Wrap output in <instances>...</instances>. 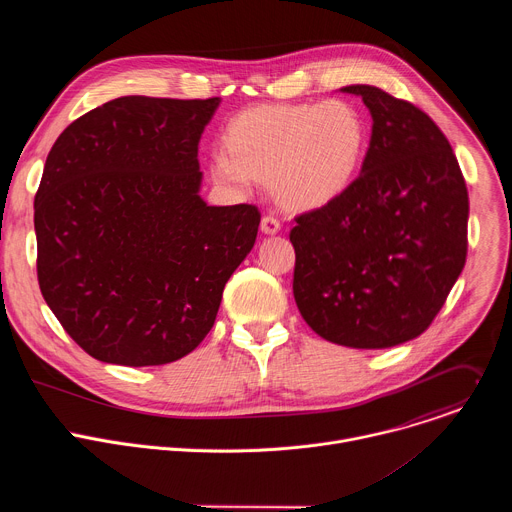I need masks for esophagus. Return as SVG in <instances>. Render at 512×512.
Returning <instances> with one entry per match:
<instances>
[{"mask_svg": "<svg viewBox=\"0 0 512 512\" xmlns=\"http://www.w3.org/2000/svg\"><path fill=\"white\" fill-rule=\"evenodd\" d=\"M261 231H263L265 235H275V233L279 231V221H277V216H273V214H265V216L261 218Z\"/></svg>", "mask_w": 512, "mask_h": 512, "instance_id": "34e87169", "label": "esophagus"}]
</instances>
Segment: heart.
<instances>
[{"label": "heart", "mask_w": 512, "mask_h": 512, "mask_svg": "<svg viewBox=\"0 0 512 512\" xmlns=\"http://www.w3.org/2000/svg\"><path fill=\"white\" fill-rule=\"evenodd\" d=\"M225 152L210 156L214 182L247 188L271 180L275 198L296 210L324 206L354 180L367 150V125L344 101L257 105L223 131Z\"/></svg>", "instance_id": "heart-1"}]
</instances>
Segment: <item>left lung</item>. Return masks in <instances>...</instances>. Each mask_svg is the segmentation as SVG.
<instances>
[{
	"instance_id": "1",
	"label": "left lung",
	"mask_w": 512,
	"mask_h": 512,
	"mask_svg": "<svg viewBox=\"0 0 512 512\" xmlns=\"http://www.w3.org/2000/svg\"><path fill=\"white\" fill-rule=\"evenodd\" d=\"M362 97L373 133L358 178L296 216L294 298L306 324L350 348L417 338L446 304L468 251V190L442 129L379 87Z\"/></svg>"
}]
</instances>
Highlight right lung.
I'll use <instances>...</instances> for the list:
<instances>
[{
	"label": "right lung",
	"instance_id": "1",
	"mask_svg": "<svg viewBox=\"0 0 512 512\" xmlns=\"http://www.w3.org/2000/svg\"><path fill=\"white\" fill-rule=\"evenodd\" d=\"M221 99L119 97L54 141L34 200L40 291L87 354L158 367L210 332L255 245L253 204L200 198L198 141Z\"/></svg>",
	"mask_w": 512,
	"mask_h": 512
}]
</instances>
